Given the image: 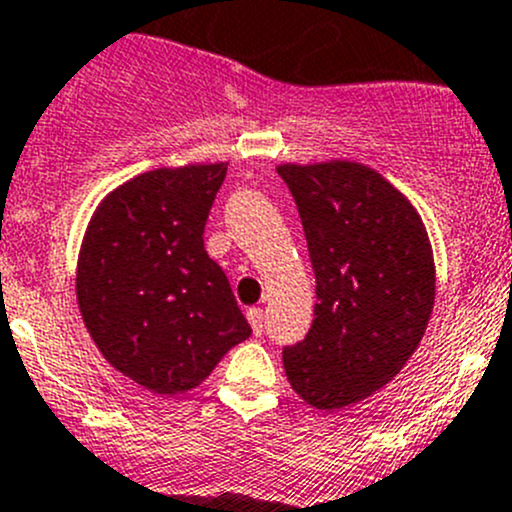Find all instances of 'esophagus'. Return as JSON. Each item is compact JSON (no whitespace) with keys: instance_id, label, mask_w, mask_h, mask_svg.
<instances>
[{"instance_id":"obj_1","label":"esophagus","mask_w":512,"mask_h":512,"mask_svg":"<svg viewBox=\"0 0 512 512\" xmlns=\"http://www.w3.org/2000/svg\"><path fill=\"white\" fill-rule=\"evenodd\" d=\"M247 320H250L255 335H262V332H265V312H262V307H250V310H247Z\"/></svg>"}]
</instances>
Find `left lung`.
<instances>
[{"mask_svg":"<svg viewBox=\"0 0 512 512\" xmlns=\"http://www.w3.org/2000/svg\"><path fill=\"white\" fill-rule=\"evenodd\" d=\"M315 272V320L282 350L292 390L317 410L385 388L413 357L435 302V260L413 202L350 160L277 167Z\"/></svg>","mask_w":512,"mask_h":512,"instance_id":"left-lung-1","label":"left lung"}]
</instances>
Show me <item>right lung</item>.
<instances>
[{"instance_id": "1", "label": "right lung", "mask_w": 512, "mask_h": 512, "mask_svg": "<svg viewBox=\"0 0 512 512\" xmlns=\"http://www.w3.org/2000/svg\"><path fill=\"white\" fill-rule=\"evenodd\" d=\"M225 175L227 162L142 172L99 202L79 247L84 327L114 370L157 395L197 388L252 335L202 240Z\"/></svg>"}]
</instances>
